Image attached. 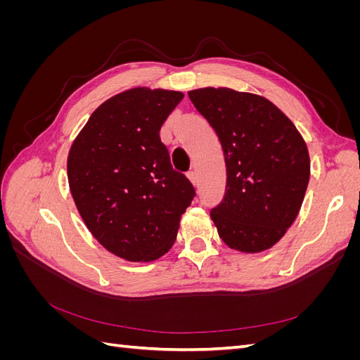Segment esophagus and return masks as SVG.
<instances>
[{
    "mask_svg": "<svg viewBox=\"0 0 360 360\" xmlns=\"http://www.w3.org/2000/svg\"><path fill=\"white\" fill-rule=\"evenodd\" d=\"M188 179L191 180V183H192V184H197V183H198V177H197V172H195L193 169L188 172Z\"/></svg>",
    "mask_w": 360,
    "mask_h": 360,
    "instance_id": "34e87169",
    "label": "esophagus"
}]
</instances>
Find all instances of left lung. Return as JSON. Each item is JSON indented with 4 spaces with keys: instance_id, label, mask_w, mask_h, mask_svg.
<instances>
[{
    "instance_id": "8db88e82",
    "label": "left lung",
    "mask_w": 360,
    "mask_h": 360,
    "mask_svg": "<svg viewBox=\"0 0 360 360\" xmlns=\"http://www.w3.org/2000/svg\"><path fill=\"white\" fill-rule=\"evenodd\" d=\"M188 94L224 150L226 192L210 212L219 237L243 254L270 249L302 207L311 174L307 143L291 120L263 96L226 86H204Z\"/></svg>"
}]
</instances>
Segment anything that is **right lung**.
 Instances as JSON below:
<instances>
[{"instance_id": "1", "label": "right lung", "mask_w": 360, "mask_h": 360, "mask_svg": "<svg viewBox=\"0 0 360 360\" xmlns=\"http://www.w3.org/2000/svg\"><path fill=\"white\" fill-rule=\"evenodd\" d=\"M183 96L147 86L118 93L96 108L69 150V188L84 224L132 263L168 252L195 195L159 136Z\"/></svg>"}]
</instances>
